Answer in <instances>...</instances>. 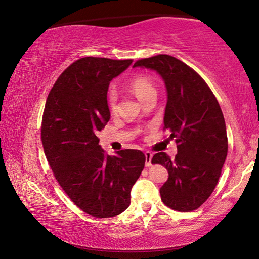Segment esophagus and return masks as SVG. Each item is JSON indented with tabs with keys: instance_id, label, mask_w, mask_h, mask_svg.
<instances>
[{
	"instance_id": "34e87169",
	"label": "esophagus",
	"mask_w": 259,
	"mask_h": 259,
	"mask_svg": "<svg viewBox=\"0 0 259 259\" xmlns=\"http://www.w3.org/2000/svg\"><path fill=\"white\" fill-rule=\"evenodd\" d=\"M145 157H146V166L148 167L151 165V158H153V154L150 151H145Z\"/></svg>"
}]
</instances>
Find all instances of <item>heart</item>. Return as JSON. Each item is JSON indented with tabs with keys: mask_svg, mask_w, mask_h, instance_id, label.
Instances as JSON below:
<instances>
[{
	"mask_svg": "<svg viewBox=\"0 0 259 259\" xmlns=\"http://www.w3.org/2000/svg\"><path fill=\"white\" fill-rule=\"evenodd\" d=\"M129 91H131L139 101L144 102L146 99L150 96L157 95V90L154 80L146 75H138L130 80L126 85ZM116 101H118V95L114 90H111L108 95V104L111 112H115L116 110Z\"/></svg>",
	"mask_w": 259,
	"mask_h": 259,
	"instance_id": "heart-1",
	"label": "heart"
}]
</instances>
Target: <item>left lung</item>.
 <instances>
[{"label":"left lung","instance_id":"obj_1","mask_svg":"<svg viewBox=\"0 0 259 259\" xmlns=\"http://www.w3.org/2000/svg\"><path fill=\"white\" fill-rule=\"evenodd\" d=\"M134 67L156 70L167 91L164 129L176 138L177 154L170 159L161 151L151 159L168 170L159 190L161 201L176 211L196 210L213 192L228 153L220 105L204 79L173 56L137 60Z\"/></svg>","mask_w":259,"mask_h":259}]
</instances>
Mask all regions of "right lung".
Segmentation results:
<instances>
[{
    "label": "right lung",
    "mask_w": 259,
    "mask_h": 259,
    "mask_svg": "<svg viewBox=\"0 0 259 259\" xmlns=\"http://www.w3.org/2000/svg\"><path fill=\"white\" fill-rule=\"evenodd\" d=\"M131 63L80 58L64 70L46 101L41 141L48 163L69 199L95 218L122 213L145 167L143 151L124 149L109 156L98 138L111 116L110 82Z\"/></svg>",
    "instance_id": "right-lung-1"
}]
</instances>
